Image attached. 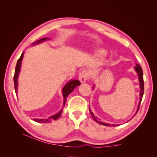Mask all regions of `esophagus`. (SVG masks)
I'll return each instance as SVG.
<instances>
[{
    "label": "esophagus",
    "mask_w": 157,
    "mask_h": 157,
    "mask_svg": "<svg viewBox=\"0 0 157 157\" xmlns=\"http://www.w3.org/2000/svg\"><path fill=\"white\" fill-rule=\"evenodd\" d=\"M88 72L87 70H83L79 74V80L81 83H83L84 82H86V80L88 78Z\"/></svg>",
    "instance_id": "34e87169"
}]
</instances>
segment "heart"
Wrapping results in <instances>:
<instances>
[{
  "instance_id": "obj_1",
  "label": "heart",
  "mask_w": 157,
  "mask_h": 157,
  "mask_svg": "<svg viewBox=\"0 0 157 157\" xmlns=\"http://www.w3.org/2000/svg\"><path fill=\"white\" fill-rule=\"evenodd\" d=\"M96 54L97 56L99 57V58H105V57L106 56L107 52H105V50H103V49H101V50H97Z\"/></svg>"
}]
</instances>
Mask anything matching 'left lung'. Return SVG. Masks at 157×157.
Segmentation results:
<instances>
[{"label": "left lung", "mask_w": 157, "mask_h": 157, "mask_svg": "<svg viewBox=\"0 0 157 157\" xmlns=\"http://www.w3.org/2000/svg\"><path fill=\"white\" fill-rule=\"evenodd\" d=\"M134 69L136 70V71L137 72V75H138V80H139V82H140V101H139L138 106H137V111L136 112V114H135L134 116L132 117V118L136 115L137 113L138 112V111H139V108H140V106L142 98H143L144 91V74H143V71H142V68L140 67V65L138 63H136V66L134 67ZM92 89H93V88H92ZM90 113H91V115H92V117L94 118V120L96 121V122L99 123V124L104 125V126H116L118 125V124H107V123H105V122H102L99 120H98L96 117H95V116L93 115V113H92L91 110H90Z\"/></svg>", "instance_id": "obj_1"}]
</instances>
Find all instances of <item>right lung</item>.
I'll return each instance as SVG.
<instances>
[{
  "instance_id": "1",
  "label": "right lung",
  "mask_w": 157,
  "mask_h": 157,
  "mask_svg": "<svg viewBox=\"0 0 157 157\" xmlns=\"http://www.w3.org/2000/svg\"><path fill=\"white\" fill-rule=\"evenodd\" d=\"M49 39H50V38H43V39H41L39 40H37L36 42L33 43V45L39 44L42 42H43L46 40H49ZM23 54H24V52H23L20 56V58H19V59L17 61V64L16 66V69H15V73H14V76H13L14 87H15L16 94H17V78H18L19 74H20V72L21 62H22V59L23 58ZM80 84V82L78 80H71L65 85V86L63 88V90H62V94H63V107H64L65 105V102H66V100H67V98L68 97L69 95L73 92V90L75 88H77L78 86H79ZM63 108L61 109L58 113H56V115L49 117L47 118H41V119H39V118H33V120L36 122H39V123H46V122H50L52 121H56L61 117V113H62V112H63Z\"/></svg>"
}]
</instances>
